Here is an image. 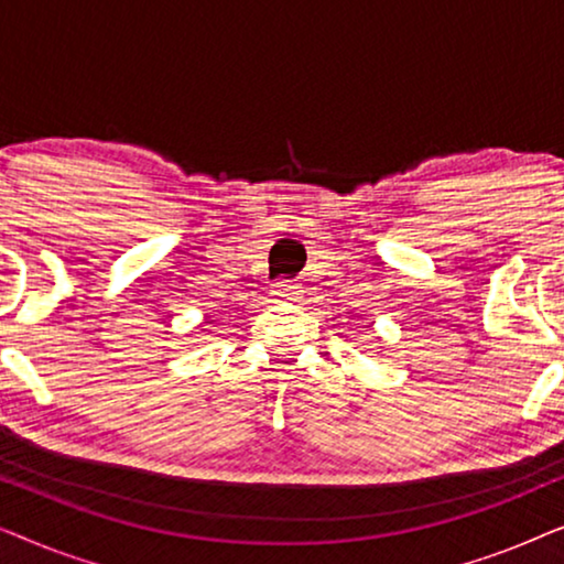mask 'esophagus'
I'll list each match as a JSON object with an SVG mask.
<instances>
[{"instance_id": "34e87169", "label": "esophagus", "mask_w": 564, "mask_h": 564, "mask_svg": "<svg viewBox=\"0 0 564 564\" xmlns=\"http://www.w3.org/2000/svg\"><path fill=\"white\" fill-rule=\"evenodd\" d=\"M272 295L276 300H297L300 292H297V284L282 280V282H276L274 288H272Z\"/></svg>"}]
</instances>
